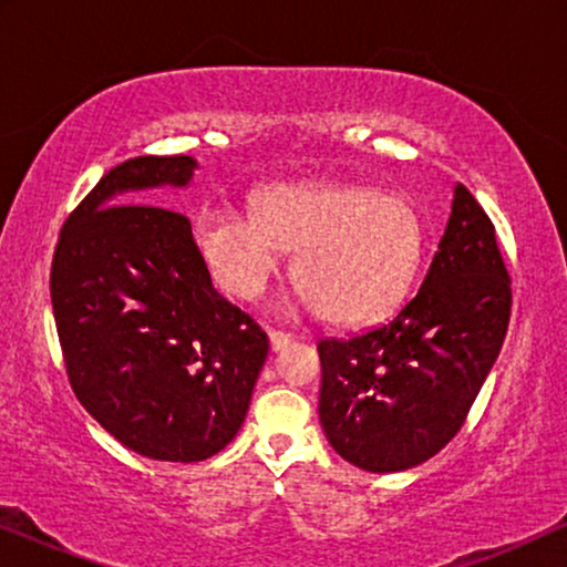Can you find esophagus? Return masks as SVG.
<instances>
[{"label": "esophagus", "instance_id": "esophagus-1", "mask_svg": "<svg viewBox=\"0 0 567 567\" xmlns=\"http://www.w3.org/2000/svg\"><path fill=\"white\" fill-rule=\"evenodd\" d=\"M268 340H270V348H274V351H284V348L291 343V336H286V332H281V330H270Z\"/></svg>", "mask_w": 567, "mask_h": 567}]
</instances>
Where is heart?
<instances>
[{
    "label": "heart",
    "mask_w": 567,
    "mask_h": 567,
    "mask_svg": "<svg viewBox=\"0 0 567 567\" xmlns=\"http://www.w3.org/2000/svg\"><path fill=\"white\" fill-rule=\"evenodd\" d=\"M200 247L216 281L239 299L266 289L281 247L297 250L301 305L359 324L384 315L413 281L423 219L410 198L369 185H289L268 190L258 214H214Z\"/></svg>",
    "instance_id": "b5f03b06"
}]
</instances>
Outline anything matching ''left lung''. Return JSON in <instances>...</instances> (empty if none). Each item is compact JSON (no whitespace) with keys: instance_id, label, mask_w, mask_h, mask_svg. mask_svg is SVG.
<instances>
[{"instance_id":"1","label":"left lung","mask_w":567,"mask_h":567,"mask_svg":"<svg viewBox=\"0 0 567 567\" xmlns=\"http://www.w3.org/2000/svg\"><path fill=\"white\" fill-rule=\"evenodd\" d=\"M508 317L495 227L460 183L415 297L390 322L317 343L330 446L367 472H402L439 454L491 374Z\"/></svg>"}]
</instances>
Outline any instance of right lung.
Instances as JSON below:
<instances>
[{
    "label": "right lung",
    "mask_w": 567,
    "mask_h": 567,
    "mask_svg": "<svg viewBox=\"0 0 567 567\" xmlns=\"http://www.w3.org/2000/svg\"><path fill=\"white\" fill-rule=\"evenodd\" d=\"M196 159L136 157L69 214L51 266L69 384L131 452L159 462L219 454L250 408L268 338L212 286L190 221L146 190L185 188Z\"/></svg>",
    "instance_id": "right-lung-1"
}]
</instances>
